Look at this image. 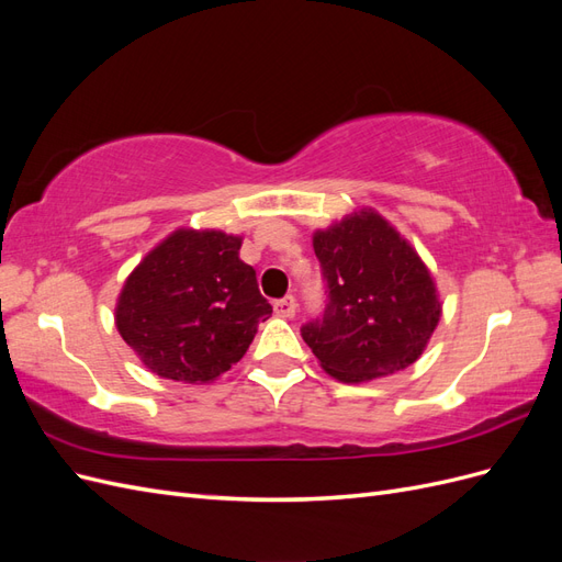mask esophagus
Masks as SVG:
<instances>
[{"instance_id":"34e87169","label":"esophagus","mask_w":562,"mask_h":562,"mask_svg":"<svg viewBox=\"0 0 562 562\" xmlns=\"http://www.w3.org/2000/svg\"><path fill=\"white\" fill-rule=\"evenodd\" d=\"M274 312H277L279 316H283V318H293L295 312H297L295 297H293V295H285V297L277 300V302H274Z\"/></svg>"}]
</instances>
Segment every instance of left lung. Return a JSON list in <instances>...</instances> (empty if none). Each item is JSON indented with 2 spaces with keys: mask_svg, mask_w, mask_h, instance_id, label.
Segmentation results:
<instances>
[{
  "mask_svg": "<svg viewBox=\"0 0 562 562\" xmlns=\"http://www.w3.org/2000/svg\"><path fill=\"white\" fill-rule=\"evenodd\" d=\"M312 244L328 304L302 339L321 368L337 382L361 384L413 366L443 314L415 246L370 206L316 229Z\"/></svg>",
  "mask_w": 562,
  "mask_h": 562,
  "instance_id": "1",
  "label": "left lung"
}]
</instances>
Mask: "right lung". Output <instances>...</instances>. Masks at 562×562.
Wrapping results in <instances>:
<instances>
[{"label":"right lung","instance_id":"right-lung-1","mask_svg":"<svg viewBox=\"0 0 562 562\" xmlns=\"http://www.w3.org/2000/svg\"><path fill=\"white\" fill-rule=\"evenodd\" d=\"M241 244L223 229L178 227L126 277L114 326L155 375L209 384L244 359L271 307Z\"/></svg>","mask_w":562,"mask_h":562}]
</instances>
